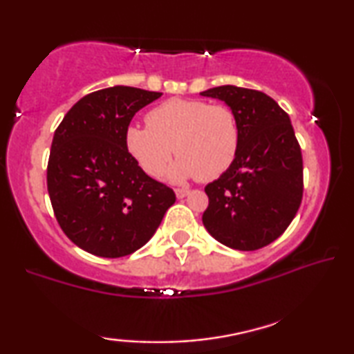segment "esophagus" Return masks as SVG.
<instances>
[{
    "mask_svg": "<svg viewBox=\"0 0 354 354\" xmlns=\"http://www.w3.org/2000/svg\"><path fill=\"white\" fill-rule=\"evenodd\" d=\"M188 193H189V189H188V188H177V189H176V194H177V198H178V199L185 198Z\"/></svg>",
    "mask_w": 354,
    "mask_h": 354,
    "instance_id": "esophagus-1",
    "label": "esophagus"
}]
</instances>
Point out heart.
<instances>
[{
    "label": "heart",
    "instance_id": "b5f03b06",
    "mask_svg": "<svg viewBox=\"0 0 354 354\" xmlns=\"http://www.w3.org/2000/svg\"><path fill=\"white\" fill-rule=\"evenodd\" d=\"M147 126L126 129L124 143L137 165L160 177L172 153L178 158L167 169V178L182 183L189 178L214 180L236 160L239 124L225 105L198 99H169L147 113Z\"/></svg>",
    "mask_w": 354,
    "mask_h": 354
}]
</instances>
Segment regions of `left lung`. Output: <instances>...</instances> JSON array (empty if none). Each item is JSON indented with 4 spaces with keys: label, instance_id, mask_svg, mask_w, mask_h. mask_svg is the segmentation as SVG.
<instances>
[{
    "label": "left lung",
    "instance_id": "left-lung-1",
    "mask_svg": "<svg viewBox=\"0 0 354 354\" xmlns=\"http://www.w3.org/2000/svg\"><path fill=\"white\" fill-rule=\"evenodd\" d=\"M201 95L225 102L241 134L236 160L204 188V227L232 249L265 248L286 232L304 194V161L290 118L260 91L227 84Z\"/></svg>",
    "mask_w": 354,
    "mask_h": 354
}]
</instances>
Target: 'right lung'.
<instances>
[{
  "label": "right lung",
  "instance_id": "add662e5",
  "mask_svg": "<svg viewBox=\"0 0 354 354\" xmlns=\"http://www.w3.org/2000/svg\"><path fill=\"white\" fill-rule=\"evenodd\" d=\"M161 92L113 86L68 110L54 132L48 192L64 233L86 252H136L160 227L176 193L142 171L124 143L131 120Z\"/></svg>",
  "mask_w": 354,
  "mask_h": 354
}]
</instances>
